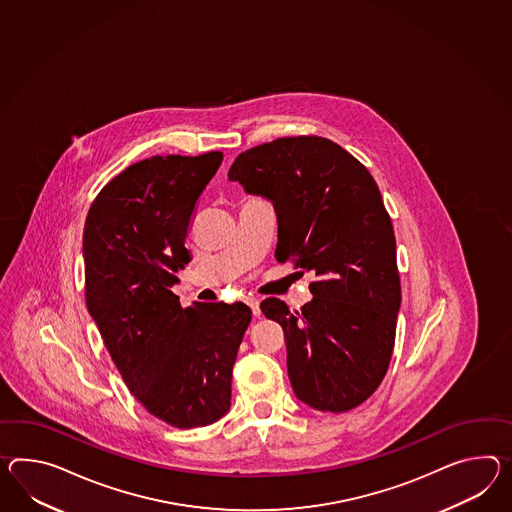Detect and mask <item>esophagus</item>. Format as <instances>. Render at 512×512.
<instances>
[{
	"mask_svg": "<svg viewBox=\"0 0 512 512\" xmlns=\"http://www.w3.org/2000/svg\"><path fill=\"white\" fill-rule=\"evenodd\" d=\"M246 303L250 305L251 312H253V316H255V318H259V316H261V307H259V300H257V298H248V300H246Z\"/></svg>",
	"mask_w": 512,
	"mask_h": 512,
	"instance_id": "esophagus-1",
	"label": "esophagus"
}]
</instances>
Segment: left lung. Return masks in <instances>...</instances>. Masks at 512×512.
I'll return each instance as SVG.
<instances>
[{"mask_svg": "<svg viewBox=\"0 0 512 512\" xmlns=\"http://www.w3.org/2000/svg\"><path fill=\"white\" fill-rule=\"evenodd\" d=\"M227 175L274 203L277 261L314 274L300 311L261 303L285 331L296 396L318 411L355 409L387 374L401 303L394 227L374 177L316 135L246 150Z\"/></svg>", "mask_w": 512, "mask_h": 512, "instance_id": "left-lung-1", "label": "left lung"}]
</instances>
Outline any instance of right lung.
<instances>
[{"instance_id": "1", "label": "right lung", "mask_w": 512, "mask_h": 512, "mask_svg": "<svg viewBox=\"0 0 512 512\" xmlns=\"http://www.w3.org/2000/svg\"><path fill=\"white\" fill-rule=\"evenodd\" d=\"M222 151L150 157L101 188L83 231L85 300L138 403L172 427L212 424L231 407L244 303L181 307L170 290L190 261L188 229Z\"/></svg>"}]
</instances>
